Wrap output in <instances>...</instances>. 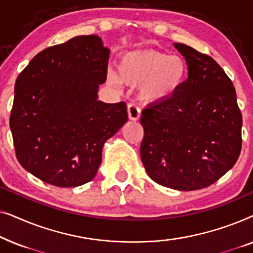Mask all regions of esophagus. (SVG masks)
Listing matches in <instances>:
<instances>
[{
  "instance_id": "obj_1",
  "label": "esophagus",
  "mask_w": 253,
  "mask_h": 253,
  "mask_svg": "<svg viewBox=\"0 0 253 253\" xmlns=\"http://www.w3.org/2000/svg\"><path fill=\"white\" fill-rule=\"evenodd\" d=\"M127 116L131 121H137L140 117V109L134 105V103H129L127 105Z\"/></svg>"
}]
</instances>
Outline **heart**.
<instances>
[{
  "label": "heart",
  "instance_id": "1",
  "mask_svg": "<svg viewBox=\"0 0 253 253\" xmlns=\"http://www.w3.org/2000/svg\"><path fill=\"white\" fill-rule=\"evenodd\" d=\"M188 67L184 58L155 49H138L123 54L119 61V75L109 69L107 82L120 88L122 83L139 85V96L146 102H160L171 98L185 81Z\"/></svg>",
  "mask_w": 253,
  "mask_h": 253
}]
</instances>
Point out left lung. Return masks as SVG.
Returning <instances> with one entry per match:
<instances>
[{"mask_svg": "<svg viewBox=\"0 0 253 253\" xmlns=\"http://www.w3.org/2000/svg\"><path fill=\"white\" fill-rule=\"evenodd\" d=\"M188 78L171 98L141 112L140 159L158 184L179 191L206 188L236 164L242 113L233 82L209 55L174 43Z\"/></svg>", "mask_w": 253, "mask_h": 253, "instance_id": "1", "label": "left lung"}]
</instances>
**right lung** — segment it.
I'll return each mask as SVG.
<instances>
[{
    "label": "right lung",
    "mask_w": 253,
    "mask_h": 253,
    "mask_svg": "<svg viewBox=\"0 0 253 253\" xmlns=\"http://www.w3.org/2000/svg\"><path fill=\"white\" fill-rule=\"evenodd\" d=\"M110 50L79 36L34 56L15 84L10 114L16 157L48 184L74 188L93 179L103 144L127 121L126 102L98 100Z\"/></svg>",
    "instance_id": "right-lung-1"
}]
</instances>
